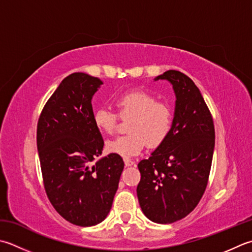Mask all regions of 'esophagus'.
Here are the masks:
<instances>
[{
    "instance_id": "1",
    "label": "esophagus",
    "mask_w": 252,
    "mask_h": 252,
    "mask_svg": "<svg viewBox=\"0 0 252 252\" xmlns=\"http://www.w3.org/2000/svg\"><path fill=\"white\" fill-rule=\"evenodd\" d=\"M125 164H126V166H127V167H129V166H133V165H134V161H133V160H131V159H125Z\"/></svg>"
}]
</instances>
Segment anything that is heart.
Returning a JSON list of instances; mask_svg holds the SVG:
<instances>
[{"label":"heart","mask_w":252,"mask_h":252,"mask_svg":"<svg viewBox=\"0 0 252 252\" xmlns=\"http://www.w3.org/2000/svg\"><path fill=\"white\" fill-rule=\"evenodd\" d=\"M116 106L121 118L132 117L131 134L118 136L107 142V151L129 159L139 155L147 142L157 146L168 135L171 126V111L168 105L156 101L155 96L143 91H131L116 99ZM118 115L101 107L94 112V123L99 131L111 134L115 132Z\"/></svg>","instance_id":"1"}]
</instances>
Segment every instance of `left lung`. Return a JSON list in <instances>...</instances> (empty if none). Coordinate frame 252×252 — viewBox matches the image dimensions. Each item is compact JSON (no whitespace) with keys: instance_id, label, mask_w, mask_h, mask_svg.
<instances>
[{"instance_id":"obj_1","label":"left lung","mask_w":252,"mask_h":252,"mask_svg":"<svg viewBox=\"0 0 252 252\" xmlns=\"http://www.w3.org/2000/svg\"><path fill=\"white\" fill-rule=\"evenodd\" d=\"M168 81L176 95L174 119L164 142L139 162L136 193L143 213L157 224L186 218L208 185L215 145L213 118L193 81L169 70L155 77Z\"/></svg>"}]
</instances>
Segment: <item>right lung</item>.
Listing matches in <instances>:
<instances>
[{
	"mask_svg": "<svg viewBox=\"0 0 252 252\" xmlns=\"http://www.w3.org/2000/svg\"><path fill=\"white\" fill-rule=\"evenodd\" d=\"M85 73L66 76L39 118L37 147L47 195L70 223L90 227L109 214L125 167L121 156L101 157L103 140L92 99L102 85Z\"/></svg>",
	"mask_w": 252,
	"mask_h": 252,
	"instance_id": "1",
	"label": "right lung"
}]
</instances>
